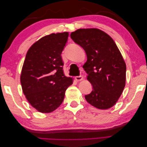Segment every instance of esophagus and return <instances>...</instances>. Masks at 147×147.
I'll return each instance as SVG.
<instances>
[{"label": "esophagus", "instance_id": "obj_1", "mask_svg": "<svg viewBox=\"0 0 147 147\" xmlns=\"http://www.w3.org/2000/svg\"><path fill=\"white\" fill-rule=\"evenodd\" d=\"M75 80H76L77 81H81L83 79V77L82 76H81V75H80V76H77L75 77Z\"/></svg>", "mask_w": 147, "mask_h": 147}]
</instances>
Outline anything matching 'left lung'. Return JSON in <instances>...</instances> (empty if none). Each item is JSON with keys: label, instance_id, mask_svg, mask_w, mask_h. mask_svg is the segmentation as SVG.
Here are the masks:
<instances>
[{"label": "left lung", "instance_id": "8db88e82", "mask_svg": "<svg viewBox=\"0 0 147 147\" xmlns=\"http://www.w3.org/2000/svg\"><path fill=\"white\" fill-rule=\"evenodd\" d=\"M75 43L85 51L87 61L83 67L92 92L85 96L89 104L105 110L116 104L126 84V65L114 40L99 29H79L70 34Z\"/></svg>", "mask_w": 147, "mask_h": 147}]
</instances>
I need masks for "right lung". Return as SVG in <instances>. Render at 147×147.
I'll list each match as a JSON object with an SVG mask.
<instances>
[{
    "mask_svg": "<svg viewBox=\"0 0 147 147\" xmlns=\"http://www.w3.org/2000/svg\"><path fill=\"white\" fill-rule=\"evenodd\" d=\"M68 37L67 32L46 35L26 54L20 77L22 90L29 104L41 113L59 107L73 83L72 78L65 76L61 57Z\"/></svg>",
    "mask_w": 147,
    "mask_h": 147,
    "instance_id": "obj_1",
    "label": "right lung"
}]
</instances>
